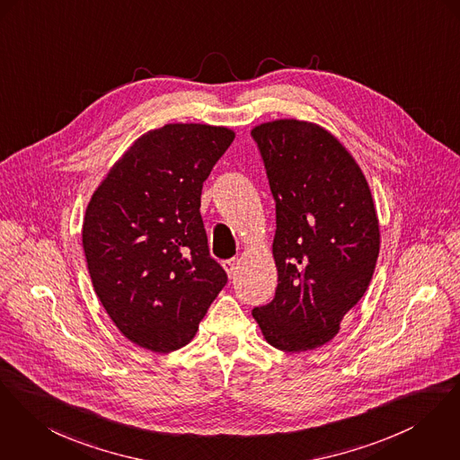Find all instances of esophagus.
Returning a JSON list of instances; mask_svg holds the SVG:
<instances>
[{
  "instance_id": "34e87169",
  "label": "esophagus",
  "mask_w": 460,
  "mask_h": 460,
  "mask_svg": "<svg viewBox=\"0 0 460 460\" xmlns=\"http://www.w3.org/2000/svg\"><path fill=\"white\" fill-rule=\"evenodd\" d=\"M238 264H240V261H238L236 257L224 261V264H222V266H224V270L227 271L229 279H234V275H236V271H238Z\"/></svg>"
}]
</instances>
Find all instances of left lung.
I'll list each match as a JSON object with an SVG mask.
<instances>
[{"label": "left lung", "instance_id": "8db88e82", "mask_svg": "<svg viewBox=\"0 0 460 460\" xmlns=\"http://www.w3.org/2000/svg\"><path fill=\"white\" fill-rule=\"evenodd\" d=\"M277 203L279 285L253 308L266 341L306 352L331 341L373 279L380 226L350 152L314 122L280 119L252 129Z\"/></svg>", "mask_w": 460, "mask_h": 460}]
</instances>
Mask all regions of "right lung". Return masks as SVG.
Here are the masks:
<instances>
[{"instance_id": "right-lung-1", "label": "right lung", "mask_w": 460, "mask_h": 460, "mask_svg": "<svg viewBox=\"0 0 460 460\" xmlns=\"http://www.w3.org/2000/svg\"><path fill=\"white\" fill-rule=\"evenodd\" d=\"M233 140L222 126L152 129L87 205L82 245L93 287L117 329L150 352L185 347L227 283L199 207L203 181Z\"/></svg>"}]
</instances>
